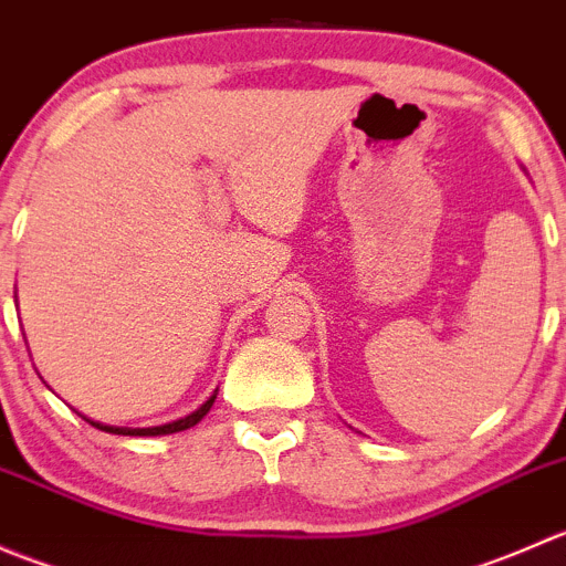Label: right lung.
<instances>
[{"label":"right lung","instance_id":"1","mask_svg":"<svg viewBox=\"0 0 566 566\" xmlns=\"http://www.w3.org/2000/svg\"><path fill=\"white\" fill-rule=\"evenodd\" d=\"M216 397H210L208 402L202 405L199 410H193L191 416H186V419H177L172 424H161V427H145V430H128V427H108V424H98V421H90L93 427H98V430L104 432H114V436H169V432H180V430H188V427H193L197 421H202V416L208 413L210 405H213Z\"/></svg>","mask_w":566,"mask_h":566}]
</instances>
